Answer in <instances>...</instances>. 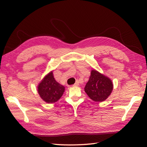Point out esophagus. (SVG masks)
Segmentation results:
<instances>
[{
  "label": "esophagus",
  "instance_id": "obj_1",
  "mask_svg": "<svg viewBox=\"0 0 147 147\" xmlns=\"http://www.w3.org/2000/svg\"><path fill=\"white\" fill-rule=\"evenodd\" d=\"M71 83V82H70V83ZM76 83H77V81H76ZM76 83H75V84H76Z\"/></svg>",
  "mask_w": 147,
  "mask_h": 147
}]
</instances>
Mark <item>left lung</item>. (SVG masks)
<instances>
[{
  "label": "left lung",
  "instance_id": "8db88e82",
  "mask_svg": "<svg viewBox=\"0 0 147 147\" xmlns=\"http://www.w3.org/2000/svg\"><path fill=\"white\" fill-rule=\"evenodd\" d=\"M64 91L65 87L55 80L53 71L45 75L38 85V93L40 96L48 104L57 102Z\"/></svg>",
  "mask_w": 147,
  "mask_h": 147
}]
</instances>
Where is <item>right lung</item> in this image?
I'll return each instance as SVG.
<instances>
[{"label": "right lung", "instance_id": "obj_1", "mask_svg": "<svg viewBox=\"0 0 147 147\" xmlns=\"http://www.w3.org/2000/svg\"><path fill=\"white\" fill-rule=\"evenodd\" d=\"M113 90V83L108 77L95 69L91 71L85 92L92 100L103 102L107 99Z\"/></svg>", "mask_w": 147, "mask_h": 147}]
</instances>
